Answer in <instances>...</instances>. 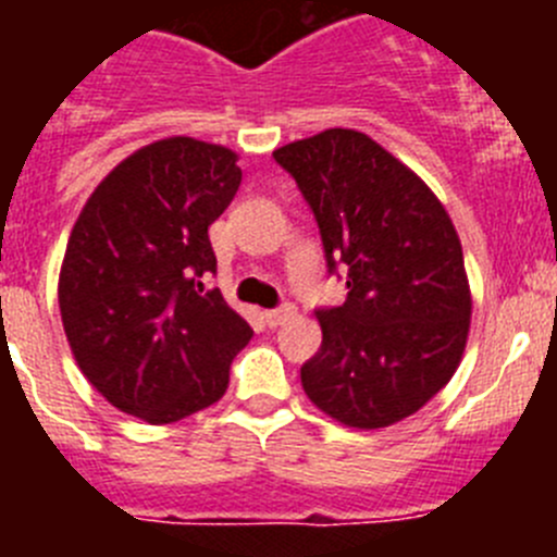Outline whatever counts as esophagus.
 Segmentation results:
<instances>
[{"mask_svg": "<svg viewBox=\"0 0 557 557\" xmlns=\"http://www.w3.org/2000/svg\"><path fill=\"white\" fill-rule=\"evenodd\" d=\"M295 314V309L289 307H278V309H268V312H264V323H268L270 329H275V326H282L284 321H287V318H293Z\"/></svg>", "mask_w": 557, "mask_h": 557, "instance_id": "esophagus-1", "label": "esophagus"}]
</instances>
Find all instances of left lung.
I'll return each mask as SVG.
<instances>
[{"label":"left lung","instance_id":"left-lung-1","mask_svg":"<svg viewBox=\"0 0 557 557\" xmlns=\"http://www.w3.org/2000/svg\"><path fill=\"white\" fill-rule=\"evenodd\" d=\"M273 159L318 220L329 273L348 270L346 304L314 312L323 343L304 362V391L339 424H396L455 376L466 351L460 236L435 191L366 133L329 127Z\"/></svg>","mask_w":557,"mask_h":557}]
</instances>
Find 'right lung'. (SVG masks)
<instances>
[{
    "label": "right lung",
    "mask_w": 557,
    "mask_h": 557,
    "mask_svg": "<svg viewBox=\"0 0 557 557\" xmlns=\"http://www.w3.org/2000/svg\"><path fill=\"white\" fill-rule=\"evenodd\" d=\"M243 181L236 152L172 136L113 166L83 206L58 282L69 346L116 410L172 424L220 401L253 329L203 278L209 225Z\"/></svg>",
    "instance_id": "add662e5"
}]
</instances>
